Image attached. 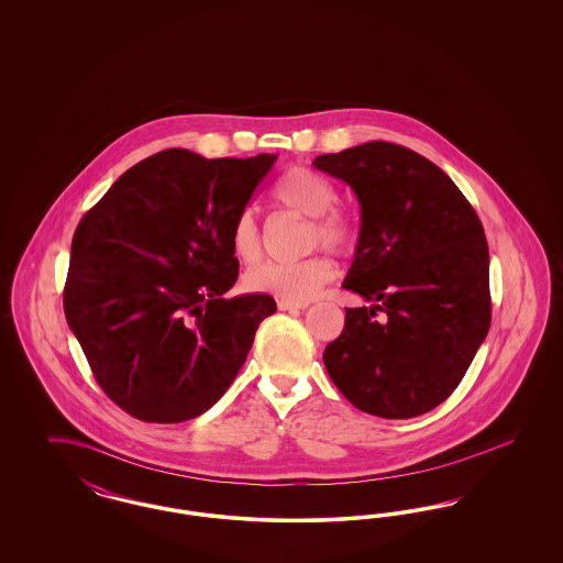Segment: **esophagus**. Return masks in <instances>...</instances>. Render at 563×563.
Instances as JSON below:
<instances>
[{"label": "esophagus", "instance_id": "obj_1", "mask_svg": "<svg viewBox=\"0 0 563 563\" xmlns=\"http://www.w3.org/2000/svg\"><path fill=\"white\" fill-rule=\"evenodd\" d=\"M306 308H308L306 301H289V299L278 301V310H283V312H297V310H306Z\"/></svg>", "mask_w": 563, "mask_h": 563}]
</instances>
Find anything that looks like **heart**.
Here are the masks:
<instances>
[{"instance_id": "b5f03b06", "label": "heart", "mask_w": 563, "mask_h": 563, "mask_svg": "<svg viewBox=\"0 0 563 563\" xmlns=\"http://www.w3.org/2000/svg\"><path fill=\"white\" fill-rule=\"evenodd\" d=\"M274 198L295 213L310 219L306 246L319 242L331 251H349L354 244V225L349 217L335 211L338 189L310 168H291L274 188ZM232 251L244 262L253 264L262 255V234L251 211H242L232 228ZM335 264L324 255H312L295 264L266 262L246 272L244 287L253 294H269L289 301H308L335 278Z\"/></svg>"}]
</instances>
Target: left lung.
Instances as JSON below:
<instances>
[{
	"label": "left lung",
	"mask_w": 563,
	"mask_h": 563,
	"mask_svg": "<svg viewBox=\"0 0 563 563\" xmlns=\"http://www.w3.org/2000/svg\"><path fill=\"white\" fill-rule=\"evenodd\" d=\"M312 164L349 184L361 205L342 287L372 301L346 308L324 367L361 411L422 416L454 393L489 329L482 221L437 164L401 145L372 141Z\"/></svg>",
	"instance_id": "1"
}]
</instances>
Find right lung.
Wrapping results in <instances>:
<instances>
[{
    "instance_id": "right-lung-1",
    "label": "right lung",
    "mask_w": 563,
    "mask_h": 563,
    "mask_svg": "<svg viewBox=\"0 0 563 563\" xmlns=\"http://www.w3.org/2000/svg\"><path fill=\"white\" fill-rule=\"evenodd\" d=\"M276 156L207 161L164 150L81 217L63 306L111 401L143 422H186L223 397L274 297L223 299L232 228Z\"/></svg>"
}]
</instances>
